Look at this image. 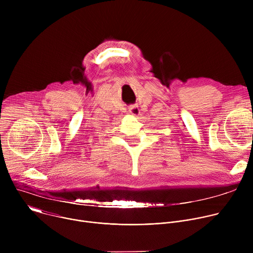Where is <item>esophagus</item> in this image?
<instances>
[{
    "mask_svg": "<svg viewBox=\"0 0 253 253\" xmlns=\"http://www.w3.org/2000/svg\"><path fill=\"white\" fill-rule=\"evenodd\" d=\"M129 113L133 116H139L140 115V110L138 106H132L129 108Z\"/></svg>",
    "mask_w": 253,
    "mask_h": 253,
    "instance_id": "34e87169",
    "label": "esophagus"
}]
</instances>
